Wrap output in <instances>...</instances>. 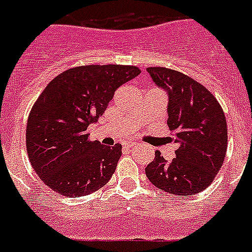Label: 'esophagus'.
<instances>
[{"label":"esophagus","mask_w":252,"mask_h":252,"mask_svg":"<svg viewBox=\"0 0 252 252\" xmlns=\"http://www.w3.org/2000/svg\"><path fill=\"white\" fill-rule=\"evenodd\" d=\"M137 143L136 142H129V141H126V142H123V146L126 147V149H133V147H136Z\"/></svg>","instance_id":"obj_1"}]
</instances>
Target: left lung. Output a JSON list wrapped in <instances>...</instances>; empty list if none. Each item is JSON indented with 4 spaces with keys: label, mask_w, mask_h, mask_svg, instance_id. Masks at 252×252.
Returning a JSON list of instances; mask_svg holds the SVG:
<instances>
[{
    "label": "left lung",
    "mask_w": 252,
    "mask_h": 252,
    "mask_svg": "<svg viewBox=\"0 0 252 252\" xmlns=\"http://www.w3.org/2000/svg\"><path fill=\"white\" fill-rule=\"evenodd\" d=\"M152 80L168 91L170 141L178 146L168 161L155 152L145 172L152 185L177 197L208 188L223 165L228 129L220 103L206 87L181 71L147 67Z\"/></svg>",
    "instance_id": "obj_1"
}]
</instances>
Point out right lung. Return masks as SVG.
Masks as SVG:
<instances>
[{
  "mask_svg": "<svg viewBox=\"0 0 252 252\" xmlns=\"http://www.w3.org/2000/svg\"><path fill=\"white\" fill-rule=\"evenodd\" d=\"M141 73L133 65H83L51 80L29 113L27 151L44 185L66 197L100 189L115 172L122 145L90 141L87 132L115 91Z\"/></svg>",
  "mask_w": 252,
  "mask_h": 252,
  "instance_id": "1",
  "label": "right lung"
}]
</instances>
